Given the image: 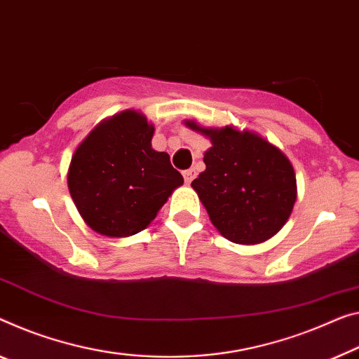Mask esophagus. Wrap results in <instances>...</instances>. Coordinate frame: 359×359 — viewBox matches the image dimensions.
I'll return each mask as SVG.
<instances>
[{
    "label": "esophagus",
    "instance_id": "obj_1",
    "mask_svg": "<svg viewBox=\"0 0 359 359\" xmlns=\"http://www.w3.org/2000/svg\"><path fill=\"white\" fill-rule=\"evenodd\" d=\"M183 176H184V181H186V183L189 184L191 181L196 178V170H192V168H189V170H184V172H183Z\"/></svg>",
    "mask_w": 359,
    "mask_h": 359
}]
</instances>
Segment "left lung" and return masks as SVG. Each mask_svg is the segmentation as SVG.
<instances>
[{
	"instance_id": "obj_1",
	"label": "left lung",
	"mask_w": 359,
	"mask_h": 359,
	"mask_svg": "<svg viewBox=\"0 0 359 359\" xmlns=\"http://www.w3.org/2000/svg\"><path fill=\"white\" fill-rule=\"evenodd\" d=\"M208 137L205 170L192 189L218 233L234 244L255 245L271 239L287 223L297 201L294 167L285 154L249 130L207 128L184 120Z\"/></svg>"
}]
</instances>
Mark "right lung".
Listing matches in <instances>:
<instances>
[{
    "label": "right lung",
    "instance_id": "obj_1",
    "mask_svg": "<svg viewBox=\"0 0 359 359\" xmlns=\"http://www.w3.org/2000/svg\"><path fill=\"white\" fill-rule=\"evenodd\" d=\"M156 126L126 109L97 123L69 165L67 186L76 210L93 231L128 237L146 229L184 183L167 152L152 149Z\"/></svg>",
    "mask_w": 359,
    "mask_h": 359
}]
</instances>
